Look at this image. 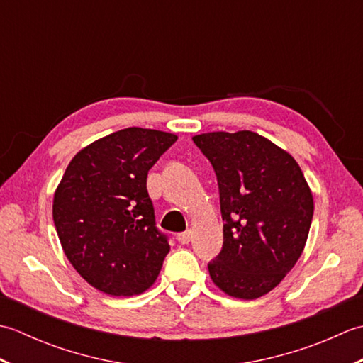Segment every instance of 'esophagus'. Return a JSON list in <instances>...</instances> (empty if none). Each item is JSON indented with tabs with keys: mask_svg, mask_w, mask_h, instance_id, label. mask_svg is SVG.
I'll return each instance as SVG.
<instances>
[{
	"mask_svg": "<svg viewBox=\"0 0 363 363\" xmlns=\"http://www.w3.org/2000/svg\"><path fill=\"white\" fill-rule=\"evenodd\" d=\"M191 237H194V234H191V230H186V233L177 234V242L182 243V245H187L191 240Z\"/></svg>",
	"mask_w": 363,
	"mask_h": 363,
	"instance_id": "esophagus-1",
	"label": "esophagus"
}]
</instances>
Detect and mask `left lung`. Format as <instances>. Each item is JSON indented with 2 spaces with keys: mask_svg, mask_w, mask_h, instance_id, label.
I'll use <instances>...</instances> for the list:
<instances>
[{
  "mask_svg": "<svg viewBox=\"0 0 363 363\" xmlns=\"http://www.w3.org/2000/svg\"><path fill=\"white\" fill-rule=\"evenodd\" d=\"M220 189L223 248L209 264L226 295L257 299L295 267L309 237L313 196L298 162L252 130L191 137Z\"/></svg>",
  "mask_w": 363,
  "mask_h": 363,
  "instance_id": "left-lung-1",
  "label": "left lung"
}]
</instances>
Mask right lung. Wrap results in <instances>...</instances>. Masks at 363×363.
Instances as JSON below:
<instances>
[{"label":"right lung","mask_w":363,"mask_h":363,"mask_svg":"<svg viewBox=\"0 0 363 363\" xmlns=\"http://www.w3.org/2000/svg\"><path fill=\"white\" fill-rule=\"evenodd\" d=\"M177 135L126 128L91 142L68 164L52 198L67 259L91 287L134 296L156 282L169 251L146 190L150 168Z\"/></svg>","instance_id":"right-lung-1"}]
</instances>
